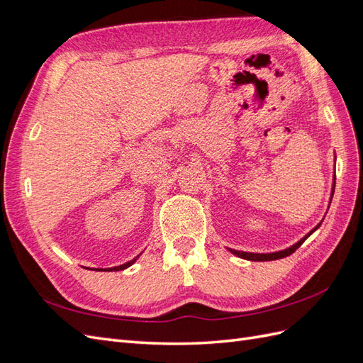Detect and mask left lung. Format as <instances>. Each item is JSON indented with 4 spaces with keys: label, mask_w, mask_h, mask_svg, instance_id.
<instances>
[{
    "label": "left lung",
    "mask_w": 363,
    "mask_h": 363,
    "mask_svg": "<svg viewBox=\"0 0 363 363\" xmlns=\"http://www.w3.org/2000/svg\"><path fill=\"white\" fill-rule=\"evenodd\" d=\"M335 180H336V177H335ZM335 180H333V189H332V196H333V192H335ZM330 201H332V199H330ZM323 223H320L318 224L311 233H307L301 240H298V242L296 244H294L292 247H289V248H286V250H281V251H276V252H268V255H259V252H245V251H236V250H232V248H228V251H232L233 255H236V256H239V257H242V259H247V260H252V262H267V260H277V259H283V257H286V256H289V255H292V252L298 248V247H301V244L304 242V240L309 238L315 230L320 227Z\"/></svg>",
    "instance_id": "obj_1"
}]
</instances>
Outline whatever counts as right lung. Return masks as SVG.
<instances>
[{"label": "right lung", "mask_w": 363, "mask_h": 363, "mask_svg": "<svg viewBox=\"0 0 363 363\" xmlns=\"http://www.w3.org/2000/svg\"><path fill=\"white\" fill-rule=\"evenodd\" d=\"M138 257H139V256H138ZM138 257H135L133 260H130V262L124 263V265H119V267H115V268H107V269H104V271H123V269L128 268L130 265H133V263L136 262V259H138ZM96 271H103V269H96Z\"/></svg>", "instance_id": "1"}]
</instances>
